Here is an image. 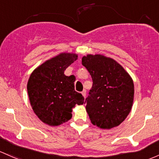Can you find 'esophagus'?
Instances as JSON below:
<instances>
[{"instance_id":"1","label":"esophagus","mask_w":159,"mask_h":159,"mask_svg":"<svg viewBox=\"0 0 159 159\" xmlns=\"http://www.w3.org/2000/svg\"><path fill=\"white\" fill-rule=\"evenodd\" d=\"M81 93H82V95H83V96H84V98H86V91H85V90H84V91H83L82 92H81Z\"/></svg>"}]
</instances>
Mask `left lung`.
<instances>
[{
	"mask_svg": "<svg viewBox=\"0 0 159 159\" xmlns=\"http://www.w3.org/2000/svg\"><path fill=\"white\" fill-rule=\"evenodd\" d=\"M82 65L93 81L85 101L91 123L101 129L119 126L133 106V79L119 63L102 55L84 56Z\"/></svg>",
	"mask_w": 159,
	"mask_h": 159,
	"instance_id": "obj_1",
	"label": "left lung"
}]
</instances>
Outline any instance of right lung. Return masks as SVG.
I'll return each instance as SVG.
<instances>
[{
    "mask_svg": "<svg viewBox=\"0 0 159 159\" xmlns=\"http://www.w3.org/2000/svg\"><path fill=\"white\" fill-rule=\"evenodd\" d=\"M78 56L61 53L36 68L27 83V92L33 111L41 121L58 126L69 120L75 104L84 103L82 94L75 91V78L65 71Z\"/></svg>",
    "mask_w": 159,
    "mask_h": 159,
    "instance_id": "1",
    "label": "right lung"
}]
</instances>
